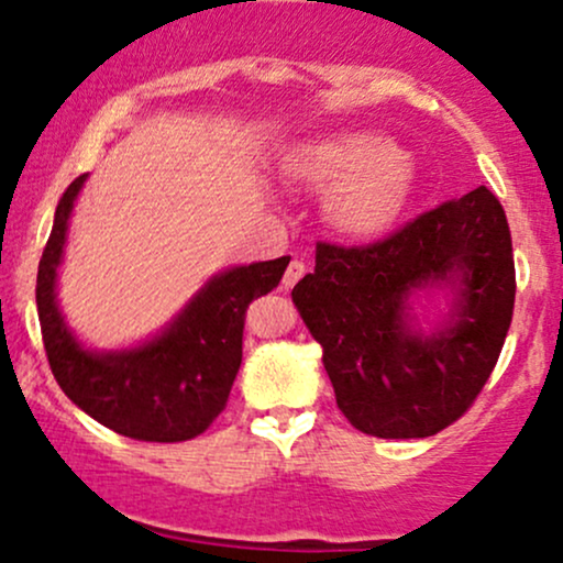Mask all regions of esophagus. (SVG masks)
Instances as JSON below:
<instances>
[{
    "label": "esophagus",
    "mask_w": 563,
    "mask_h": 563,
    "mask_svg": "<svg viewBox=\"0 0 563 563\" xmlns=\"http://www.w3.org/2000/svg\"><path fill=\"white\" fill-rule=\"evenodd\" d=\"M303 273H307V267H303V262H299V260L290 262L288 269H286V275H283V290L294 288L296 283H299L301 277H303Z\"/></svg>",
    "instance_id": "34e87169"
}]
</instances>
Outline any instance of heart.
Here are the masks:
<instances>
[{"label": "heart", "instance_id": "heart-1", "mask_svg": "<svg viewBox=\"0 0 563 563\" xmlns=\"http://www.w3.org/2000/svg\"><path fill=\"white\" fill-rule=\"evenodd\" d=\"M288 183L322 196V219L352 243H376L402 228L418 196V172L384 134L349 129L290 145L280 158Z\"/></svg>", "mask_w": 563, "mask_h": 563}]
</instances>
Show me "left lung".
Returning <instances> with one entry per match:
<instances>
[{
    "label": "left lung",
    "instance_id": "left-lung-1",
    "mask_svg": "<svg viewBox=\"0 0 563 563\" xmlns=\"http://www.w3.org/2000/svg\"><path fill=\"white\" fill-rule=\"evenodd\" d=\"M431 289L451 309L423 327L415 301ZM290 296L346 421L380 439L431 437L487 384L514 318L506 211L476 187L365 249L318 243Z\"/></svg>",
    "mask_w": 563,
    "mask_h": 563
}]
</instances>
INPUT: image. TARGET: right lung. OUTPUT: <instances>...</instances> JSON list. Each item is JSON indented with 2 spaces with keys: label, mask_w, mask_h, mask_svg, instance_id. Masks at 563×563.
<instances>
[{
  "label": "right lung",
  "mask_w": 563,
  "mask_h": 563,
  "mask_svg": "<svg viewBox=\"0 0 563 563\" xmlns=\"http://www.w3.org/2000/svg\"><path fill=\"white\" fill-rule=\"evenodd\" d=\"M87 174L55 209L36 275V307L49 367L76 407L115 434L140 442H185L203 434L228 405L243 360L245 309L277 288L290 256L241 264L209 277L172 322L126 349L84 346L57 303V269Z\"/></svg>",
  "instance_id": "right-lung-1"
}]
</instances>
